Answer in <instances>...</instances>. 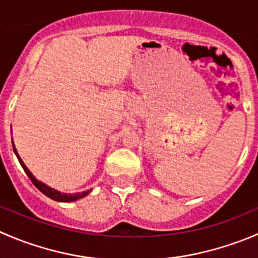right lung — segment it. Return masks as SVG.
I'll return each mask as SVG.
<instances>
[{"mask_svg":"<svg viewBox=\"0 0 258 258\" xmlns=\"http://www.w3.org/2000/svg\"><path fill=\"white\" fill-rule=\"evenodd\" d=\"M12 147H14V152L15 155L17 156V159H19V162L21 164L22 169L25 170V172H26L27 176L30 177V180L32 181V184L35 185V186L37 187V189L40 190V191L42 192V194H45L46 197H49L50 199H52V201H56V202H62V203H68V202H76L78 201V199L81 198H84L86 196H88L89 192L92 191V189L89 190H86V191H82V192H74V194H67V192H60L59 190H55L52 189V187H50L49 185L44 184L42 181H40V180H37L36 177L32 175V172L30 171L29 169H27V166L25 165V162L22 161L21 157H20L19 152H17L16 147H15V144H14V140H12Z\"/></svg>","mask_w":258,"mask_h":258,"instance_id":"add662e5","label":"right lung"}]
</instances>
